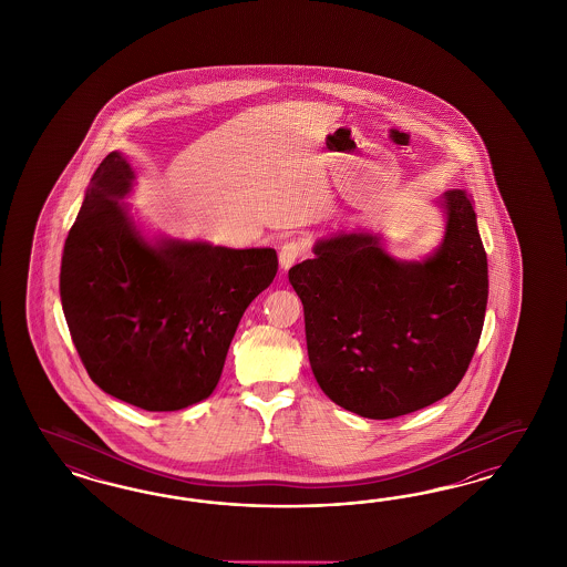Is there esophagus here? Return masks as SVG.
<instances>
[{
  "mask_svg": "<svg viewBox=\"0 0 567 567\" xmlns=\"http://www.w3.org/2000/svg\"><path fill=\"white\" fill-rule=\"evenodd\" d=\"M303 251H306V245H303L301 240H287V243L280 247V251H278V264H280V268L287 272L292 264L303 256Z\"/></svg>",
  "mask_w": 567,
  "mask_h": 567,
  "instance_id": "obj_1",
  "label": "esophagus"
}]
</instances>
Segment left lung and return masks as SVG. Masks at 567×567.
Returning a JSON list of instances; mask_svg holds the SVG:
<instances>
[{
    "instance_id": "left-lung-1",
    "label": "left lung",
    "mask_w": 567,
    "mask_h": 567,
    "mask_svg": "<svg viewBox=\"0 0 567 567\" xmlns=\"http://www.w3.org/2000/svg\"><path fill=\"white\" fill-rule=\"evenodd\" d=\"M434 206L445 233L426 258H395L382 233L351 230L316 240L289 270L311 372L347 412H417L453 393L474 358L488 301L478 218L464 190Z\"/></svg>"
}]
</instances>
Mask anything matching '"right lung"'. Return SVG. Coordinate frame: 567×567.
I'll list each match as a JSON object with an SVG mask.
<instances>
[{
  "instance_id": "add662e5",
  "label": "right lung",
  "mask_w": 567,
  "mask_h": 567,
  "mask_svg": "<svg viewBox=\"0 0 567 567\" xmlns=\"http://www.w3.org/2000/svg\"><path fill=\"white\" fill-rule=\"evenodd\" d=\"M137 172L105 155L64 243L60 299L103 393L178 412L214 393L247 306L278 270L272 247L230 249L150 235L124 199Z\"/></svg>"
}]
</instances>
